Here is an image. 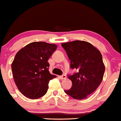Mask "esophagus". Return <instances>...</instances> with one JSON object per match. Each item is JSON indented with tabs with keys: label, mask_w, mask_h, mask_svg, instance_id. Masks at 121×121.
<instances>
[{
	"label": "esophagus",
	"mask_w": 121,
	"mask_h": 121,
	"mask_svg": "<svg viewBox=\"0 0 121 121\" xmlns=\"http://www.w3.org/2000/svg\"><path fill=\"white\" fill-rule=\"evenodd\" d=\"M60 78L61 79H62V80H65V79L67 78V76L65 75H61V76H60Z\"/></svg>",
	"instance_id": "1"
}]
</instances>
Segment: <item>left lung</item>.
<instances>
[{"mask_svg":"<svg viewBox=\"0 0 121 121\" xmlns=\"http://www.w3.org/2000/svg\"><path fill=\"white\" fill-rule=\"evenodd\" d=\"M70 60V67L77 73L68 75L72 87L64 90L75 99H83L94 92L103 79L105 65L101 53L91 43L75 41L61 44Z\"/></svg>","mask_w":121,"mask_h":121,"instance_id":"left-lung-1","label":"left lung"}]
</instances>
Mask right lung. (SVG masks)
<instances>
[{
  "label": "right lung",
  "instance_id": "add662e5",
  "mask_svg": "<svg viewBox=\"0 0 121 121\" xmlns=\"http://www.w3.org/2000/svg\"><path fill=\"white\" fill-rule=\"evenodd\" d=\"M57 47L54 44L36 41L16 53L12 74L17 87L25 97L35 99L46 94L50 80L56 77L48 71V60Z\"/></svg>",
  "mask_w": 121,
  "mask_h": 121
}]
</instances>
